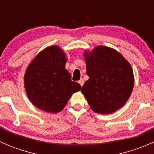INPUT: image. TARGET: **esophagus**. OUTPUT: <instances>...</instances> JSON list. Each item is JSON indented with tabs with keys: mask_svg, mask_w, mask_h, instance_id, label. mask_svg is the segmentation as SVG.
Instances as JSON below:
<instances>
[{
	"mask_svg": "<svg viewBox=\"0 0 154 154\" xmlns=\"http://www.w3.org/2000/svg\"><path fill=\"white\" fill-rule=\"evenodd\" d=\"M78 83H80V85L81 86H83V83H84V80H83V79H80V80H79L78 81Z\"/></svg>",
	"mask_w": 154,
	"mask_h": 154,
	"instance_id": "esophagus-1",
	"label": "esophagus"
}]
</instances>
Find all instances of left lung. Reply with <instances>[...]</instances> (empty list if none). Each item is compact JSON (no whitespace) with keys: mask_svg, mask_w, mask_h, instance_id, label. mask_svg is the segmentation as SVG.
Instances as JSON below:
<instances>
[{"mask_svg":"<svg viewBox=\"0 0 154 154\" xmlns=\"http://www.w3.org/2000/svg\"><path fill=\"white\" fill-rule=\"evenodd\" d=\"M88 80L81 91L94 112L110 114L125 104L134 86L131 66L119 52L97 46L83 54Z\"/></svg>","mask_w":154,"mask_h":154,"instance_id":"8db88e82","label":"left lung"}]
</instances>
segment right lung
Instances as JSON below:
<instances>
[{"label": "right lung", "mask_w": 154, "mask_h": 154, "mask_svg": "<svg viewBox=\"0 0 154 154\" xmlns=\"http://www.w3.org/2000/svg\"><path fill=\"white\" fill-rule=\"evenodd\" d=\"M66 54L57 45L42 51L26 70L24 87L31 103L39 109L51 113L62 111L71 96L81 86L71 81L66 69Z\"/></svg>", "instance_id": "right-lung-1"}]
</instances>
